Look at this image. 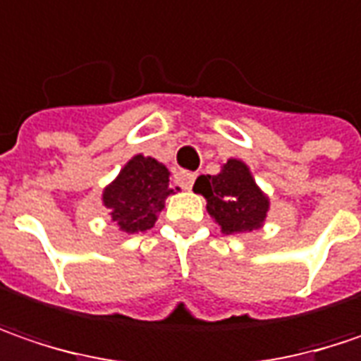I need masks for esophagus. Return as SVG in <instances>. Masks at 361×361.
Instances as JSON below:
<instances>
[{
	"label": "esophagus",
	"mask_w": 361,
	"mask_h": 361,
	"mask_svg": "<svg viewBox=\"0 0 361 361\" xmlns=\"http://www.w3.org/2000/svg\"><path fill=\"white\" fill-rule=\"evenodd\" d=\"M195 178H197V174L195 172H187V171H180L176 172V183L183 187V189H192V185H195Z\"/></svg>",
	"instance_id": "1"
}]
</instances>
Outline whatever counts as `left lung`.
Segmentation results:
<instances>
[{
	"label": "left lung",
	"instance_id": "8db88e82",
	"mask_svg": "<svg viewBox=\"0 0 361 361\" xmlns=\"http://www.w3.org/2000/svg\"><path fill=\"white\" fill-rule=\"evenodd\" d=\"M192 190L207 199L209 215L224 233L258 229L270 209L268 197L256 185L250 169L235 158H229L219 174H201Z\"/></svg>",
	"mask_w": 361,
	"mask_h": 361
}]
</instances>
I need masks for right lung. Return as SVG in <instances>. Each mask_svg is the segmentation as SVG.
Segmentation results:
<instances>
[{
  "label": "right lung",
  "instance_id": "1",
  "mask_svg": "<svg viewBox=\"0 0 361 361\" xmlns=\"http://www.w3.org/2000/svg\"><path fill=\"white\" fill-rule=\"evenodd\" d=\"M169 169L150 156L135 154L103 190V205L121 231L137 233L156 224L171 189ZM178 190V189H176Z\"/></svg>",
  "mask_w": 361,
  "mask_h": 361
}]
</instances>
